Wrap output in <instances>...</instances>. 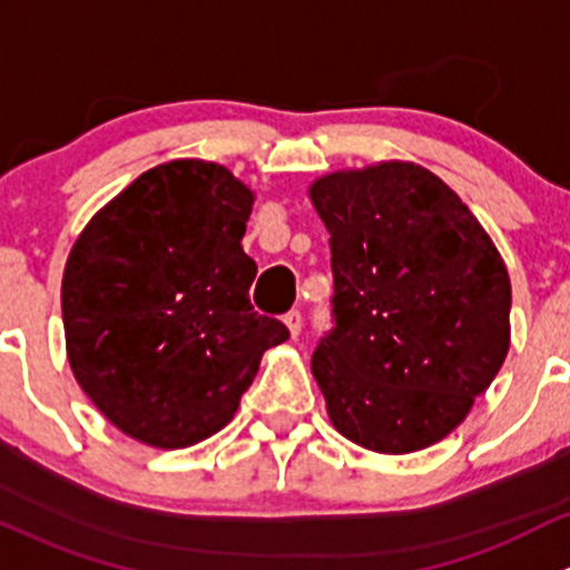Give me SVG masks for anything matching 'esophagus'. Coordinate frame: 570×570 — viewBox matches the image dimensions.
<instances>
[{
  "label": "esophagus",
  "instance_id": "34e87169",
  "mask_svg": "<svg viewBox=\"0 0 570 570\" xmlns=\"http://www.w3.org/2000/svg\"><path fill=\"white\" fill-rule=\"evenodd\" d=\"M283 321H285L287 332H291V337L296 340L298 334H302V313H298V309H291V313H287Z\"/></svg>",
  "mask_w": 570,
  "mask_h": 570
}]
</instances>
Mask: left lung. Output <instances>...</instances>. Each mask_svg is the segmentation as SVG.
Here are the masks:
<instances>
[{
  "mask_svg": "<svg viewBox=\"0 0 570 570\" xmlns=\"http://www.w3.org/2000/svg\"><path fill=\"white\" fill-rule=\"evenodd\" d=\"M334 328L313 375L337 433L406 455L442 442L500 373L510 277L478 216L431 169L379 161L315 178Z\"/></svg>",
  "mask_w": 570,
  "mask_h": 570,
  "instance_id": "obj_1",
  "label": "left lung"
}]
</instances>
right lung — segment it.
Listing matches in <instances>:
<instances>
[{
    "label": "right lung",
    "instance_id": "right-lung-1",
    "mask_svg": "<svg viewBox=\"0 0 570 570\" xmlns=\"http://www.w3.org/2000/svg\"><path fill=\"white\" fill-rule=\"evenodd\" d=\"M255 191L227 167L175 158L85 225L62 274L70 371L115 428L158 450L214 436L236 414L279 321L252 313L242 238Z\"/></svg>",
    "mask_w": 570,
    "mask_h": 570
}]
</instances>
